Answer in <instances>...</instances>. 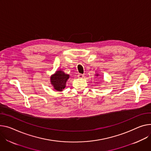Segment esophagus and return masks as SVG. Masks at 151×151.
Segmentation results:
<instances>
[{
	"label": "esophagus",
	"instance_id": "1",
	"mask_svg": "<svg viewBox=\"0 0 151 151\" xmlns=\"http://www.w3.org/2000/svg\"><path fill=\"white\" fill-rule=\"evenodd\" d=\"M78 78H83L84 76V75H83V74H79L78 75Z\"/></svg>",
	"mask_w": 151,
	"mask_h": 151
}]
</instances>
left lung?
<instances>
[{
  "instance_id": "left-lung-1",
  "label": "left lung",
  "mask_w": 151,
  "mask_h": 151,
  "mask_svg": "<svg viewBox=\"0 0 151 151\" xmlns=\"http://www.w3.org/2000/svg\"><path fill=\"white\" fill-rule=\"evenodd\" d=\"M96 76H98V75H96Z\"/></svg>"
}]
</instances>
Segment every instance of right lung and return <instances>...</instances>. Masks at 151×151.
Returning a JSON list of instances; mask_svg holds the SVG:
<instances>
[{
	"label": "right lung",
	"instance_id": "obj_1",
	"mask_svg": "<svg viewBox=\"0 0 151 151\" xmlns=\"http://www.w3.org/2000/svg\"><path fill=\"white\" fill-rule=\"evenodd\" d=\"M69 78V75L65 74L63 71H57L51 76L50 82L54 88L57 91H62L65 87L67 80Z\"/></svg>",
	"mask_w": 151,
	"mask_h": 151
}]
</instances>
